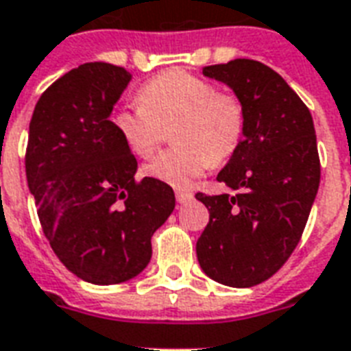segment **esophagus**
Segmentation results:
<instances>
[{
  "label": "esophagus",
  "instance_id": "obj_1",
  "mask_svg": "<svg viewBox=\"0 0 351 351\" xmlns=\"http://www.w3.org/2000/svg\"><path fill=\"white\" fill-rule=\"evenodd\" d=\"M176 199H178L179 205H186V203L194 199V195L190 194V192H176Z\"/></svg>",
  "mask_w": 351,
  "mask_h": 351
}]
</instances>
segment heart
<instances>
[{"instance_id": "obj_1", "label": "heart", "mask_w": 351, "mask_h": 351, "mask_svg": "<svg viewBox=\"0 0 351 351\" xmlns=\"http://www.w3.org/2000/svg\"><path fill=\"white\" fill-rule=\"evenodd\" d=\"M138 104L113 111L111 124L126 148L150 157L168 128L176 148L145 167L148 178L184 189L213 162H223L240 146L245 111L240 99L186 71L161 73L138 89Z\"/></svg>"}]
</instances>
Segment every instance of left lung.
<instances>
[{
    "mask_svg": "<svg viewBox=\"0 0 351 351\" xmlns=\"http://www.w3.org/2000/svg\"><path fill=\"white\" fill-rule=\"evenodd\" d=\"M245 111L238 150L218 173L227 194H195L210 219L195 243L206 276L230 287L262 284L300 241L320 183L311 113L278 73L256 60L203 67Z\"/></svg>",
    "mask_w": 351,
    "mask_h": 351,
    "instance_id": "obj_1",
    "label": "left lung"
}]
</instances>
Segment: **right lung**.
Instances as JSON below:
<instances>
[{
  "mask_svg": "<svg viewBox=\"0 0 351 351\" xmlns=\"http://www.w3.org/2000/svg\"><path fill=\"white\" fill-rule=\"evenodd\" d=\"M130 82L124 67L80 65L43 91L29 126L27 183L43 234L65 267L97 286L145 271L152 236L176 206L172 186L135 181L137 159L110 121Z\"/></svg>",
  "mask_w": 351,
  "mask_h": 351,
  "instance_id": "obj_1",
  "label": "right lung"
}]
</instances>
